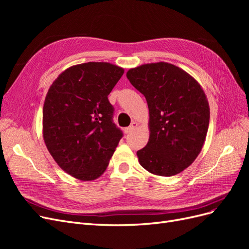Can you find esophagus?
<instances>
[{
	"label": "esophagus",
	"mask_w": 249,
	"mask_h": 249,
	"mask_svg": "<svg viewBox=\"0 0 249 249\" xmlns=\"http://www.w3.org/2000/svg\"><path fill=\"white\" fill-rule=\"evenodd\" d=\"M137 123H132L131 124V125L130 126H127V127H125V129H124V133L125 134H129V133H131V132H133L135 129H136V127H137Z\"/></svg>",
	"instance_id": "obj_1"
}]
</instances>
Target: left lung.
Listing matches in <instances>:
<instances>
[{
    "label": "left lung",
    "mask_w": 249,
    "mask_h": 249,
    "mask_svg": "<svg viewBox=\"0 0 249 249\" xmlns=\"http://www.w3.org/2000/svg\"><path fill=\"white\" fill-rule=\"evenodd\" d=\"M145 96L150 136L137 152L141 166L171 177L193 163L205 142L210 108L200 85L186 71L166 62L144 64L126 72Z\"/></svg>",
    "instance_id": "8db88e82"
}]
</instances>
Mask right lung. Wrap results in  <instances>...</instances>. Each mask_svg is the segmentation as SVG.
Returning a JSON list of instances; mask_svg holds the SVG:
<instances>
[{
  "label": "right lung",
  "mask_w": 249,
  "mask_h": 249,
  "mask_svg": "<svg viewBox=\"0 0 249 249\" xmlns=\"http://www.w3.org/2000/svg\"><path fill=\"white\" fill-rule=\"evenodd\" d=\"M123 74L122 67L107 62L83 63L63 71L49 89L43 139L57 164L73 178H99L124 136L108 100Z\"/></svg>",
  "instance_id": "1"
}]
</instances>
